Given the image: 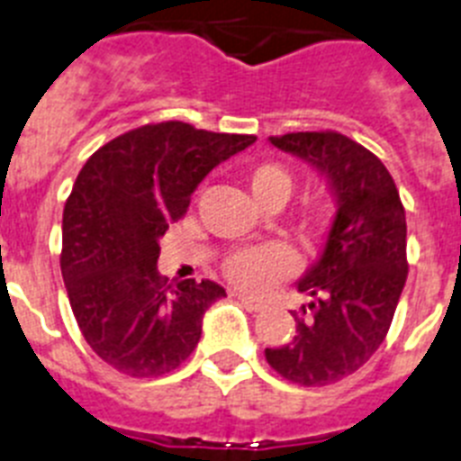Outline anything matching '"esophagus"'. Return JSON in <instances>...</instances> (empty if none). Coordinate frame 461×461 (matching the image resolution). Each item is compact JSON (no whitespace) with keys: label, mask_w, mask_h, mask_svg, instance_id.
<instances>
[{"label":"esophagus","mask_w":461,"mask_h":461,"mask_svg":"<svg viewBox=\"0 0 461 461\" xmlns=\"http://www.w3.org/2000/svg\"><path fill=\"white\" fill-rule=\"evenodd\" d=\"M233 296L238 298V301L242 303L247 310H251V312H261V310H266V303L258 301V298H251V296H247V294H240V291H235Z\"/></svg>","instance_id":"esophagus-1"}]
</instances>
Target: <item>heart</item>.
<instances>
[{
	"mask_svg": "<svg viewBox=\"0 0 461 461\" xmlns=\"http://www.w3.org/2000/svg\"><path fill=\"white\" fill-rule=\"evenodd\" d=\"M249 188L258 204H268L270 200L286 203L294 191V176L282 165H258L249 172ZM296 266L298 258L291 247L282 242H270V245L247 247L230 254L223 266V273L247 294H266L279 279L294 275Z\"/></svg>",
	"mask_w": 461,
	"mask_h": 461,
	"instance_id": "heart-1",
	"label": "heart"
}]
</instances>
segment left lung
Wrapping results in <instances>:
<instances>
[{
  "mask_svg": "<svg viewBox=\"0 0 461 461\" xmlns=\"http://www.w3.org/2000/svg\"><path fill=\"white\" fill-rule=\"evenodd\" d=\"M308 163L336 200L317 261L296 282L312 296L289 345L266 349L282 377L324 387L359 371L383 345L406 285V212L394 179L368 149L338 132L268 137Z\"/></svg>",
  "mask_w": 461,
  "mask_h": 461,
  "instance_id": "left-lung-1",
  "label": "left lung"
}]
</instances>
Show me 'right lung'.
<instances>
[{"mask_svg": "<svg viewBox=\"0 0 461 461\" xmlns=\"http://www.w3.org/2000/svg\"><path fill=\"white\" fill-rule=\"evenodd\" d=\"M254 141L182 121L141 125L78 172L62 214V279L86 343L116 371L158 377L195 349L204 312L226 291L210 279L167 285L160 238L204 176Z\"/></svg>", "mask_w": 461, "mask_h": 461, "instance_id": "add662e5", "label": "right lung"}]
</instances>
